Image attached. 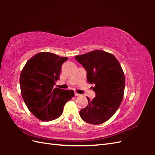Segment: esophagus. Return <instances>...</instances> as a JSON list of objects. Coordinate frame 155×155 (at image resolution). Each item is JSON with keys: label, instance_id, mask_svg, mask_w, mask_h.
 <instances>
[{"label": "esophagus", "instance_id": "1", "mask_svg": "<svg viewBox=\"0 0 155 155\" xmlns=\"http://www.w3.org/2000/svg\"><path fill=\"white\" fill-rule=\"evenodd\" d=\"M74 95H75L76 97H80L81 96V94L77 93H74Z\"/></svg>", "mask_w": 155, "mask_h": 155}]
</instances>
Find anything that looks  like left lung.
<instances>
[{"label":"left lung","instance_id":"left-lung-1","mask_svg":"<svg viewBox=\"0 0 155 155\" xmlns=\"http://www.w3.org/2000/svg\"><path fill=\"white\" fill-rule=\"evenodd\" d=\"M75 59L86 69L87 82L94 84L93 91L96 93L92 101L87 97L88 105L80 110V116L88 123H103L113 116L123 99L124 72L116 57L103 51L77 55Z\"/></svg>","mask_w":155,"mask_h":155}]
</instances>
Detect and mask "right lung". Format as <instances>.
Masks as SVG:
<instances>
[{
  "instance_id": "right-lung-1",
  "label": "right lung",
  "mask_w": 155,
  "mask_h": 155,
  "mask_svg": "<svg viewBox=\"0 0 155 155\" xmlns=\"http://www.w3.org/2000/svg\"><path fill=\"white\" fill-rule=\"evenodd\" d=\"M67 59L52 52H38L22 68L20 76L22 98L31 113L42 121L60 117L66 103L74 96L72 90L53 88Z\"/></svg>"
}]
</instances>
